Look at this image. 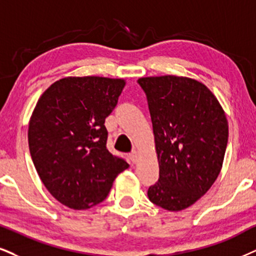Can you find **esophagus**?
<instances>
[{
    "label": "esophagus",
    "mask_w": 256,
    "mask_h": 256,
    "mask_svg": "<svg viewBox=\"0 0 256 256\" xmlns=\"http://www.w3.org/2000/svg\"><path fill=\"white\" fill-rule=\"evenodd\" d=\"M129 158H130L132 162H133V164L136 162H138V152H136V150H133L132 153H129Z\"/></svg>",
    "instance_id": "34e87169"
}]
</instances>
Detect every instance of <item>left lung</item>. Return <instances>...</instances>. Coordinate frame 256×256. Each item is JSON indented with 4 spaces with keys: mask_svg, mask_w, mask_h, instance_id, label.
<instances>
[{
    "mask_svg": "<svg viewBox=\"0 0 256 256\" xmlns=\"http://www.w3.org/2000/svg\"><path fill=\"white\" fill-rule=\"evenodd\" d=\"M147 96L159 180L148 198L180 211L206 194L218 176L228 144V121L218 100L200 82L178 76L138 78Z\"/></svg>",
    "mask_w": 256,
    "mask_h": 256,
    "instance_id": "1",
    "label": "left lung"
}]
</instances>
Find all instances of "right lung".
<instances>
[{
	"label": "right lung",
	"mask_w": 256,
	"mask_h": 256,
	"mask_svg": "<svg viewBox=\"0 0 256 256\" xmlns=\"http://www.w3.org/2000/svg\"><path fill=\"white\" fill-rule=\"evenodd\" d=\"M124 85L121 78H62L33 110L28 126L32 160L50 194L71 209L103 202L116 176L129 167L108 150L104 126Z\"/></svg>",
	"instance_id": "right-lung-1"
}]
</instances>
